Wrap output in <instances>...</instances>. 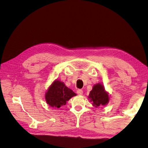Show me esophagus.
Instances as JSON below:
<instances>
[{
    "instance_id": "obj_1",
    "label": "esophagus",
    "mask_w": 148,
    "mask_h": 148,
    "mask_svg": "<svg viewBox=\"0 0 148 148\" xmlns=\"http://www.w3.org/2000/svg\"><path fill=\"white\" fill-rule=\"evenodd\" d=\"M77 94H78V95H82L83 91L82 89H77Z\"/></svg>"
}]
</instances>
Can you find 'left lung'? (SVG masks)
Wrapping results in <instances>:
<instances>
[{"label":"left lung","instance_id":"left-lung-1","mask_svg":"<svg viewBox=\"0 0 148 148\" xmlns=\"http://www.w3.org/2000/svg\"><path fill=\"white\" fill-rule=\"evenodd\" d=\"M88 98L89 101L92 102V106L96 107L107 105L110 99L109 93L105 90L104 85L102 83L94 85Z\"/></svg>","mask_w":148,"mask_h":148}]
</instances>
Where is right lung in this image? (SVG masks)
<instances>
[{"mask_svg":"<svg viewBox=\"0 0 148 148\" xmlns=\"http://www.w3.org/2000/svg\"><path fill=\"white\" fill-rule=\"evenodd\" d=\"M75 96L77 94L66 87L64 82L56 79L49 87L45 94V99L49 106L59 109Z\"/></svg>","mask_w":148,"mask_h":148,"instance_id":"add662e5","label":"right lung"}]
</instances>
